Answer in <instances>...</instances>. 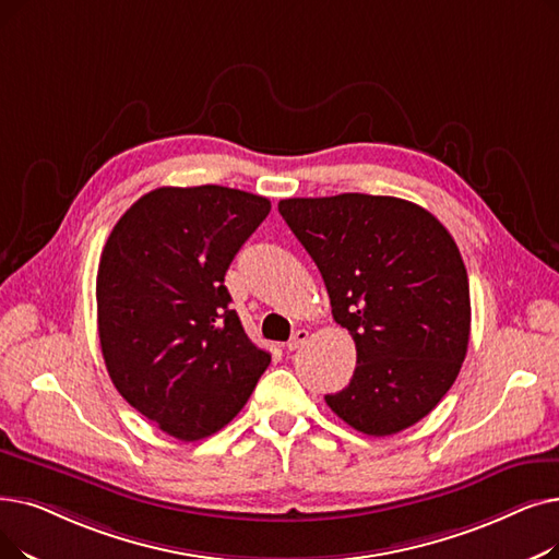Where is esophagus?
Segmentation results:
<instances>
[{
    "instance_id": "1",
    "label": "esophagus",
    "mask_w": 559,
    "mask_h": 559,
    "mask_svg": "<svg viewBox=\"0 0 559 559\" xmlns=\"http://www.w3.org/2000/svg\"><path fill=\"white\" fill-rule=\"evenodd\" d=\"M308 335H310V333H308L306 329H297V331L293 333V337L287 340V345H285V347H287L289 352H297L301 345H306V343H308Z\"/></svg>"
}]
</instances>
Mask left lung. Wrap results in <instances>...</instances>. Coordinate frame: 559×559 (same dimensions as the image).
<instances>
[{
  "instance_id": "8db88e82",
  "label": "left lung",
  "mask_w": 559,
  "mask_h": 559,
  "mask_svg": "<svg viewBox=\"0 0 559 559\" xmlns=\"http://www.w3.org/2000/svg\"><path fill=\"white\" fill-rule=\"evenodd\" d=\"M278 212L356 343L349 385L324 397L333 414L368 436L423 420L450 391L471 337L468 274L452 235L425 207L370 193L285 199Z\"/></svg>"
}]
</instances>
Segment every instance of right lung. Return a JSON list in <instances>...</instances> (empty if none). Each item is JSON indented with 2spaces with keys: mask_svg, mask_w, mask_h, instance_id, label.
<instances>
[{
  "mask_svg": "<svg viewBox=\"0 0 559 559\" xmlns=\"http://www.w3.org/2000/svg\"><path fill=\"white\" fill-rule=\"evenodd\" d=\"M272 203L219 185L159 187L100 255L98 335L116 391L180 441L228 425L272 362L230 310L226 272Z\"/></svg>",
  "mask_w": 559,
  "mask_h": 559,
  "instance_id": "obj_1",
  "label": "right lung"
}]
</instances>
